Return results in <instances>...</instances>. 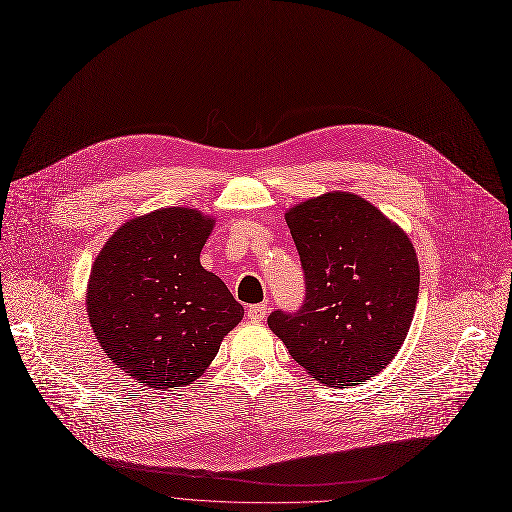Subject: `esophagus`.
<instances>
[{"mask_svg":"<svg viewBox=\"0 0 512 512\" xmlns=\"http://www.w3.org/2000/svg\"><path fill=\"white\" fill-rule=\"evenodd\" d=\"M265 315H267V305H265V303L251 305V307L247 309V317H249L251 321H263Z\"/></svg>","mask_w":512,"mask_h":512,"instance_id":"34e87169","label":"esophagus"}]
</instances>
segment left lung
Here are the masks:
<instances>
[{"label": "left lung", "instance_id": "8db88e82", "mask_svg": "<svg viewBox=\"0 0 512 512\" xmlns=\"http://www.w3.org/2000/svg\"><path fill=\"white\" fill-rule=\"evenodd\" d=\"M286 224L305 272L299 311L267 326L321 384L357 386L380 373L411 328L419 263L409 236L369 201L328 193L294 205Z\"/></svg>", "mask_w": 512, "mask_h": 512}]
</instances>
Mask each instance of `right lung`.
<instances>
[{"label":"right lung","instance_id":"add662e5","mask_svg":"<svg viewBox=\"0 0 512 512\" xmlns=\"http://www.w3.org/2000/svg\"><path fill=\"white\" fill-rule=\"evenodd\" d=\"M215 220L166 207L118 228L97 255L87 313L103 351L141 386L195 382L245 315L199 261Z\"/></svg>","mask_w":512,"mask_h":512}]
</instances>
